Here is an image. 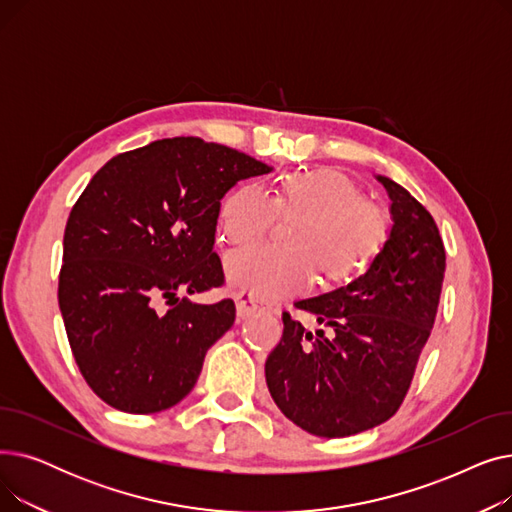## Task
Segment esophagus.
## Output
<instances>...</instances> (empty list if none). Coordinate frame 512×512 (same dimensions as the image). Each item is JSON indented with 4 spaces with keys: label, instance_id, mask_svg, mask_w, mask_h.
I'll return each instance as SVG.
<instances>
[{
    "label": "esophagus",
    "instance_id": "34e87169",
    "mask_svg": "<svg viewBox=\"0 0 512 512\" xmlns=\"http://www.w3.org/2000/svg\"><path fill=\"white\" fill-rule=\"evenodd\" d=\"M234 303H236V313H238L240 319L249 317L251 313H255L263 305V301H259L255 294H251V292H238L234 297Z\"/></svg>",
    "mask_w": 512,
    "mask_h": 512
}]
</instances>
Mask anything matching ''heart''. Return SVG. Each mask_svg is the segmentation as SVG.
I'll return each mask as SVG.
<instances>
[{
	"mask_svg": "<svg viewBox=\"0 0 512 512\" xmlns=\"http://www.w3.org/2000/svg\"><path fill=\"white\" fill-rule=\"evenodd\" d=\"M278 215L297 220L290 249L259 245L226 259L228 282L259 299L303 292L315 272L328 284L353 280L380 255L388 236L384 211L363 201L351 178L332 170L294 172L272 195L257 182L232 188L220 205V228L232 245H251L270 232Z\"/></svg>",
	"mask_w": 512,
	"mask_h": 512,
	"instance_id": "1",
	"label": "heart"
}]
</instances>
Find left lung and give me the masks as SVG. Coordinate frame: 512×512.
Returning <instances> with one entry per match:
<instances>
[{"instance_id":"left-lung-1","label":"left lung","mask_w":512,"mask_h":512,"mask_svg":"<svg viewBox=\"0 0 512 512\" xmlns=\"http://www.w3.org/2000/svg\"><path fill=\"white\" fill-rule=\"evenodd\" d=\"M375 180L392 220L380 255L353 282L294 303L324 330L284 313L265 361L278 409L319 438L361 434L398 411L440 303L446 253L434 218L392 178Z\"/></svg>"}]
</instances>
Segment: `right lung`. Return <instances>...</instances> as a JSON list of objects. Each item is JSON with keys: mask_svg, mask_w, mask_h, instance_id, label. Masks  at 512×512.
Wrapping results in <instances>:
<instances>
[{"mask_svg": "<svg viewBox=\"0 0 512 512\" xmlns=\"http://www.w3.org/2000/svg\"><path fill=\"white\" fill-rule=\"evenodd\" d=\"M274 168L197 137L112 157L70 211L58 301L76 365L107 405L149 415L191 392L209 346L234 324L213 253L224 195Z\"/></svg>", "mask_w": 512, "mask_h": 512, "instance_id": "right-lung-1", "label": "right lung"}]
</instances>
